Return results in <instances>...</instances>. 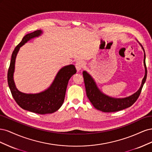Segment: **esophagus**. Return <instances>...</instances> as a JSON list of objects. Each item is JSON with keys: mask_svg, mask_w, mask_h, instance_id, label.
<instances>
[{"mask_svg": "<svg viewBox=\"0 0 152 152\" xmlns=\"http://www.w3.org/2000/svg\"><path fill=\"white\" fill-rule=\"evenodd\" d=\"M85 65V63L84 61H78L76 62V64H75V67H76V69L77 71H79L81 69L83 68Z\"/></svg>", "mask_w": 152, "mask_h": 152, "instance_id": "obj_1", "label": "esophagus"}]
</instances>
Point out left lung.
<instances>
[{"label":"left lung","instance_id":"1","mask_svg":"<svg viewBox=\"0 0 152 152\" xmlns=\"http://www.w3.org/2000/svg\"><path fill=\"white\" fill-rule=\"evenodd\" d=\"M141 45V44H140ZM142 47V46H141ZM143 49V48L142 47ZM144 51V66L145 75L142 80L141 87L137 92L132 95L124 98H115L103 94L96 85L94 80L86 71L83 72L86 94L94 108L103 112H115L130 107L138 98L145 82L146 79L147 70L145 63V53Z\"/></svg>","mask_w":152,"mask_h":152}]
</instances>
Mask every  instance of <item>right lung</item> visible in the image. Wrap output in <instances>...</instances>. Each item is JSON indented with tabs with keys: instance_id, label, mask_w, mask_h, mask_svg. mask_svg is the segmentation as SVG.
<instances>
[{
	"instance_id": "1",
	"label": "right lung",
	"mask_w": 152,
	"mask_h": 152,
	"mask_svg": "<svg viewBox=\"0 0 152 152\" xmlns=\"http://www.w3.org/2000/svg\"><path fill=\"white\" fill-rule=\"evenodd\" d=\"M42 34V31L39 30L26 34L15 48L12 54L8 70L7 82L13 98L21 108L43 115L54 113L61 107L65 99L68 81L71 77L77 72V70L73 65L63 67L58 72L49 88L39 93L26 94L17 89L13 79L17 54L23 45L31 39L37 37Z\"/></svg>"
}]
</instances>
